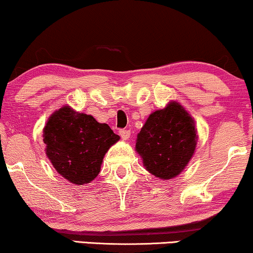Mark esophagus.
<instances>
[{"mask_svg":"<svg viewBox=\"0 0 253 253\" xmlns=\"http://www.w3.org/2000/svg\"><path fill=\"white\" fill-rule=\"evenodd\" d=\"M120 136L123 140H127L130 138V131L129 130H120Z\"/></svg>","mask_w":253,"mask_h":253,"instance_id":"obj_1","label":"esophagus"}]
</instances>
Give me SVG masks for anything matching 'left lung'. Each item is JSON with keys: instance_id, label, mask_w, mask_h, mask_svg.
I'll list each match as a JSON object with an SVG mask.
<instances>
[{"instance_id": "8db88e82", "label": "left lung", "mask_w": 253, "mask_h": 253, "mask_svg": "<svg viewBox=\"0 0 253 253\" xmlns=\"http://www.w3.org/2000/svg\"><path fill=\"white\" fill-rule=\"evenodd\" d=\"M195 120L178 102L148 116L137 136L136 151L155 177L170 179L181 174L195 153Z\"/></svg>"}]
</instances>
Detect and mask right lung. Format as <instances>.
I'll return each mask as SVG.
<instances>
[{"mask_svg": "<svg viewBox=\"0 0 253 253\" xmlns=\"http://www.w3.org/2000/svg\"><path fill=\"white\" fill-rule=\"evenodd\" d=\"M119 139L108 124L69 106L51 114L43 127L48 159L58 174L77 185L98 176L103 157Z\"/></svg>", "mask_w": 253, "mask_h": 253, "instance_id": "1", "label": "right lung"}]
</instances>
